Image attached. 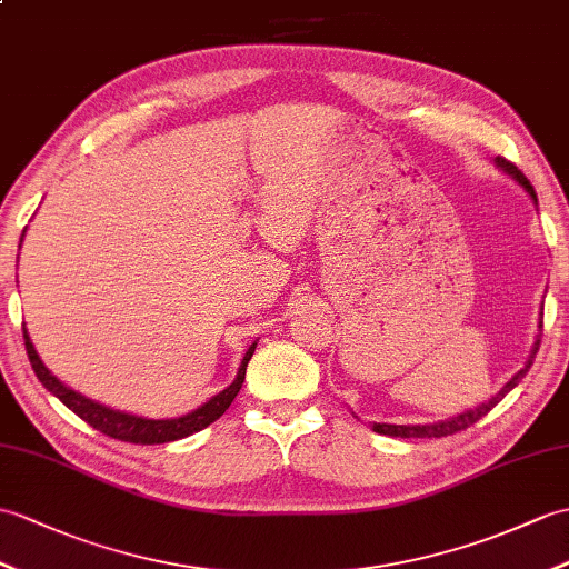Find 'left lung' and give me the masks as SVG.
I'll list each match as a JSON object with an SVG mask.
<instances>
[{
    "label": "left lung",
    "instance_id": "8db88e82",
    "mask_svg": "<svg viewBox=\"0 0 569 569\" xmlns=\"http://www.w3.org/2000/svg\"><path fill=\"white\" fill-rule=\"evenodd\" d=\"M497 164L505 169V171H509V174L517 179L521 187L531 193V198L533 201L538 203V198H536V191H533V187H531V181H528L526 177H523V171L517 167V164H511V162H507L505 157H497ZM540 332H543V322H540ZM540 337L543 335H538V339H536V345H533V349H531V359H528V363L521 368V371L513 376L505 388H501L499 392H497V398H492L490 402H485V405H480V407H475V409H470V412H463V415H458V417H451V419H446V421H439V425H415V427H407V425H373V431H378V433H388V436H398V439H441V436H451V433H458V431H466L468 427H472L475 421H480L487 412H490V409L497 405V402H501V398H505V395L511 390V388H517L519 382H521V378L528 373V368H531V363H533V359H536V353H538V347H540Z\"/></svg>",
    "mask_w": 569,
    "mask_h": 569
}]
</instances>
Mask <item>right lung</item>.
I'll list each match as a JSON object with an SVG mask.
<instances>
[{
    "label": "right lung",
    "mask_w": 569,
    "mask_h": 569,
    "mask_svg": "<svg viewBox=\"0 0 569 569\" xmlns=\"http://www.w3.org/2000/svg\"><path fill=\"white\" fill-rule=\"evenodd\" d=\"M23 345H26V353H29V361L33 366L38 380H41L43 386L52 395H56V398L64 407H70L72 412L79 419H84L89 427H94L97 431L111 436V439L128 441V443H167V441L183 439V436H191L196 431L206 429L208 425H213L218 417L224 415V409L232 405L237 392H240L242 382H244V373H247V363H249V359H252V353L257 349V345L249 347L232 386L218 392L216 398H210L206 405L193 409L191 415H183L179 419H142V417L116 412V409H109L99 402H91L84 398V395L64 388L62 382L43 366V361L38 359V353L31 345V337H29V332H26V327H23Z\"/></svg>",
    "instance_id": "1"
}]
</instances>
